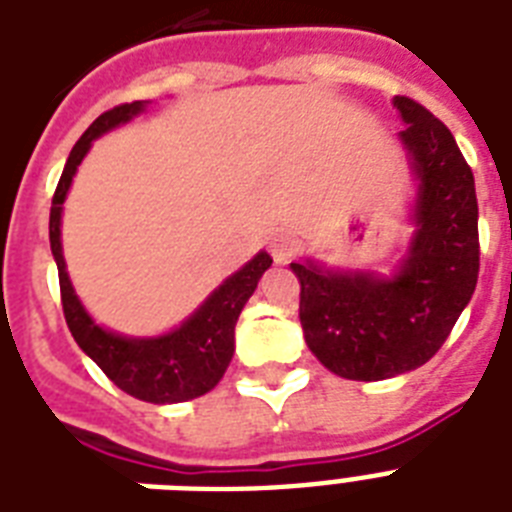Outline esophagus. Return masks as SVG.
<instances>
[{
	"mask_svg": "<svg viewBox=\"0 0 512 512\" xmlns=\"http://www.w3.org/2000/svg\"><path fill=\"white\" fill-rule=\"evenodd\" d=\"M271 255L279 265H287L297 255V239L289 231H279L271 236Z\"/></svg>",
	"mask_w": 512,
	"mask_h": 512,
	"instance_id": "34e87169",
	"label": "esophagus"
}]
</instances>
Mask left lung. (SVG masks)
Instances as JSON below:
<instances>
[{
  "label": "left lung",
  "instance_id": "left-lung-1",
  "mask_svg": "<svg viewBox=\"0 0 512 512\" xmlns=\"http://www.w3.org/2000/svg\"><path fill=\"white\" fill-rule=\"evenodd\" d=\"M398 143L414 180V233L393 273L292 263L308 348L345 380H388L436 356L478 281L476 183L444 122L412 98H393Z\"/></svg>",
  "mask_w": 512,
  "mask_h": 512
}]
</instances>
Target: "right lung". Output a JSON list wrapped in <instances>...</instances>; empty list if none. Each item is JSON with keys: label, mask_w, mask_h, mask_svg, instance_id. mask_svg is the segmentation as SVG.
Returning a JSON list of instances; mask_svg holds the SVG:
<instances>
[{"label": "right lung", "mask_w": 512, "mask_h": 512, "mask_svg": "<svg viewBox=\"0 0 512 512\" xmlns=\"http://www.w3.org/2000/svg\"><path fill=\"white\" fill-rule=\"evenodd\" d=\"M148 100H135L116 106L100 114L87 127L82 138L68 154L60 183L55 188L50 207V249L58 265L60 300L66 324L74 335L76 345L106 372V377L124 393L148 401V404H180L191 401L215 388L223 380L225 369L233 358V329L239 321L241 308L247 305L257 281L271 268V255L257 252L247 265L231 273L180 327L156 337H127L111 329L100 327L92 319L82 300L76 297L74 284L68 279L63 241H60V220H63V201L68 188L74 183L79 164L92 148V140L127 124L138 114H143Z\"/></svg>", "instance_id": "obj_1"}]
</instances>
